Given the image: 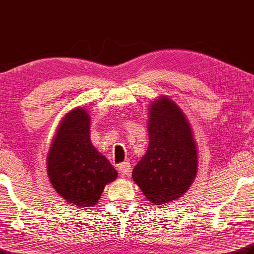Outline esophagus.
<instances>
[{"label":"esophagus","instance_id":"1","mask_svg":"<svg viewBox=\"0 0 254 254\" xmlns=\"http://www.w3.org/2000/svg\"><path fill=\"white\" fill-rule=\"evenodd\" d=\"M119 170H120V173L122 175H128L131 172V164L128 162H123L119 165Z\"/></svg>","mask_w":254,"mask_h":254}]
</instances>
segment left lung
Wrapping results in <instances>:
<instances>
[{
	"label": "left lung",
	"instance_id": "1",
	"mask_svg": "<svg viewBox=\"0 0 254 254\" xmlns=\"http://www.w3.org/2000/svg\"><path fill=\"white\" fill-rule=\"evenodd\" d=\"M150 142L132 177L148 200L167 205L190 188L197 173V148L186 117L176 103L162 97L148 113Z\"/></svg>",
	"mask_w": 254,
	"mask_h": 254
}]
</instances>
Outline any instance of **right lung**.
I'll return each mask as SVG.
<instances>
[{"label":"right lung","mask_w":254,"mask_h":254,"mask_svg":"<svg viewBox=\"0 0 254 254\" xmlns=\"http://www.w3.org/2000/svg\"><path fill=\"white\" fill-rule=\"evenodd\" d=\"M90 117L77 108L63 119L47 156L53 187L64 200L78 207L96 205L108 183L118 176L106 157L92 145Z\"/></svg>","instance_id":"obj_1"}]
</instances>
